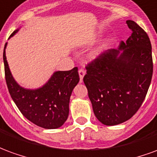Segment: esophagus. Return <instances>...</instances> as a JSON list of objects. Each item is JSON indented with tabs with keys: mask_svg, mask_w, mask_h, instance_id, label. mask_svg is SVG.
<instances>
[{
	"mask_svg": "<svg viewBox=\"0 0 157 157\" xmlns=\"http://www.w3.org/2000/svg\"><path fill=\"white\" fill-rule=\"evenodd\" d=\"M79 73V76H80V80H81V82H82V79L84 77V75L86 74V71L85 70H83V69H80L78 71Z\"/></svg>",
	"mask_w": 157,
	"mask_h": 157,
	"instance_id": "34e87169",
	"label": "esophagus"
}]
</instances>
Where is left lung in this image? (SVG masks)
I'll return each instance as SVG.
<instances>
[{"label": "left lung", "instance_id": "8db88e82", "mask_svg": "<svg viewBox=\"0 0 157 157\" xmlns=\"http://www.w3.org/2000/svg\"><path fill=\"white\" fill-rule=\"evenodd\" d=\"M126 23L131 36L118 49H108L89 63L83 78L94 114L105 125L119 124L135 115L151 82L150 39L136 22Z\"/></svg>", "mask_w": 157, "mask_h": 157}]
</instances>
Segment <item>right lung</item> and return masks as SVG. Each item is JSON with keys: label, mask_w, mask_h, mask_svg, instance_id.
<instances>
[{"label": "right lung", "mask_w": 157, "mask_h": 157, "mask_svg": "<svg viewBox=\"0 0 157 157\" xmlns=\"http://www.w3.org/2000/svg\"><path fill=\"white\" fill-rule=\"evenodd\" d=\"M17 29L10 38L18 32ZM3 51L6 82L9 93L20 112L33 124L44 128H57L64 124L69 115V103L72 91L80 81L78 68L55 71L48 82L38 89H26L13 78Z\"/></svg>", "instance_id": "right-lung-1"}]
</instances>
